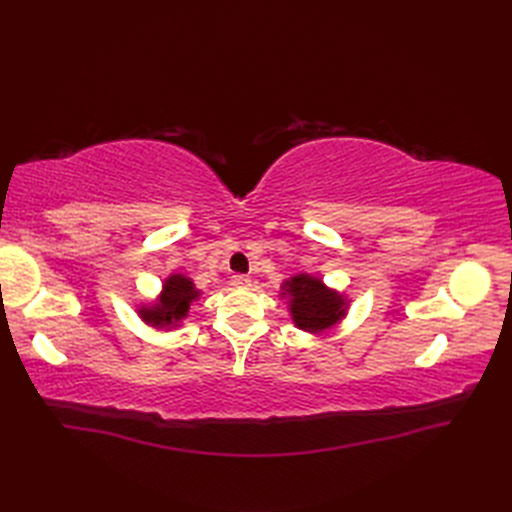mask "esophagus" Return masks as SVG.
I'll return each instance as SVG.
<instances>
[{
	"label": "esophagus",
	"mask_w": 512,
	"mask_h": 512,
	"mask_svg": "<svg viewBox=\"0 0 512 512\" xmlns=\"http://www.w3.org/2000/svg\"><path fill=\"white\" fill-rule=\"evenodd\" d=\"M250 277H247V275H241V273H237V275H232L230 277V284L232 286H237V288H247V286H250Z\"/></svg>",
	"instance_id": "obj_1"
}]
</instances>
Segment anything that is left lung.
I'll return each mask as SVG.
<instances>
[{"label":"left lung","instance_id":"1","mask_svg":"<svg viewBox=\"0 0 512 512\" xmlns=\"http://www.w3.org/2000/svg\"><path fill=\"white\" fill-rule=\"evenodd\" d=\"M292 320L303 331H322L344 316V299L324 288L316 277L297 275L286 282Z\"/></svg>","mask_w":512,"mask_h":512}]
</instances>
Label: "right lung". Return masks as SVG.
I'll return each mask as SVG.
<instances>
[{
  "label": "right lung",
  "mask_w": 512,
  "mask_h": 512,
  "mask_svg": "<svg viewBox=\"0 0 512 512\" xmlns=\"http://www.w3.org/2000/svg\"><path fill=\"white\" fill-rule=\"evenodd\" d=\"M198 297L194 290V284L183 275H170L166 284L162 299L156 307H145L141 309V316L153 324V327H168V324L179 322L185 318L190 309V303Z\"/></svg>",
  "instance_id": "1"
}]
</instances>
